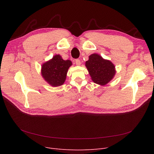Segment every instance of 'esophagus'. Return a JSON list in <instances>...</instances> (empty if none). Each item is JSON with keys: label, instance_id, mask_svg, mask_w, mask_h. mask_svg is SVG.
<instances>
[{"label": "esophagus", "instance_id": "1", "mask_svg": "<svg viewBox=\"0 0 154 154\" xmlns=\"http://www.w3.org/2000/svg\"><path fill=\"white\" fill-rule=\"evenodd\" d=\"M75 64H76V66H80V65L81 64L80 60L79 59H76L75 60Z\"/></svg>", "mask_w": 154, "mask_h": 154}]
</instances>
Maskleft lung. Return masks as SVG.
<instances>
[{
    "mask_svg": "<svg viewBox=\"0 0 154 154\" xmlns=\"http://www.w3.org/2000/svg\"><path fill=\"white\" fill-rule=\"evenodd\" d=\"M85 67L92 81L102 86L110 82L116 74L114 64L97 54L88 56V60L85 62Z\"/></svg>",
    "mask_w": 154,
    "mask_h": 154,
    "instance_id": "1",
    "label": "left lung"
}]
</instances>
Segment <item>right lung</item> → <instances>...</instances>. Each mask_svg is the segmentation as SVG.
<instances>
[{
	"instance_id": "1",
	"label": "right lung",
	"mask_w": 154,
	"mask_h": 154,
	"mask_svg": "<svg viewBox=\"0 0 154 154\" xmlns=\"http://www.w3.org/2000/svg\"><path fill=\"white\" fill-rule=\"evenodd\" d=\"M72 63L70 60H64L59 54L53 56L41 67V74L45 81L52 87H59L66 81L67 74Z\"/></svg>"
}]
</instances>
